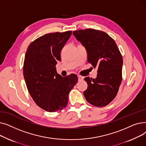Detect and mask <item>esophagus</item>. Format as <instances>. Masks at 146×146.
I'll list each match as a JSON object with an SVG mask.
<instances>
[{
  "mask_svg": "<svg viewBox=\"0 0 146 146\" xmlns=\"http://www.w3.org/2000/svg\"><path fill=\"white\" fill-rule=\"evenodd\" d=\"M78 80H79V81H82V80H83V79H84V78L82 77V76H78Z\"/></svg>",
  "mask_w": 146,
  "mask_h": 146,
  "instance_id": "esophagus-1",
  "label": "esophagus"
}]
</instances>
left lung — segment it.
I'll return each mask as SVG.
<instances>
[{"instance_id": "1", "label": "left lung", "mask_w": 146, "mask_h": 146, "mask_svg": "<svg viewBox=\"0 0 146 146\" xmlns=\"http://www.w3.org/2000/svg\"><path fill=\"white\" fill-rule=\"evenodd\" d=\"M73 34L86 48L88 62L98 68L95 79H84L88 86L84 96L92 105L105 106L116 96L122 81L121 54L115 41L103 31L86 29Z\"/></svg>"}]
</instances>
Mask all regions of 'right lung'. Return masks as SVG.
I'll list each match as a JSON object with an SVG mask.
<instances>
[{"label": "right lung", "mask_w": 146, "mask_h": 146, "mask_svg": "<svg viewBox=\"0 0 146 146\" xmlns=\"http://www.w3.org/2000/svg\"><path fill=\"white\" fill-rule=\"evenodd\" d=\"M71 34V31L45 34L31 43L25 54L23 74L27 89L35 104L47 112L65 108L68 94L78 80L74 74L62 77L56 68Z\"/></svg>", "instance_id": "right-lung-1"}]
</instances>
